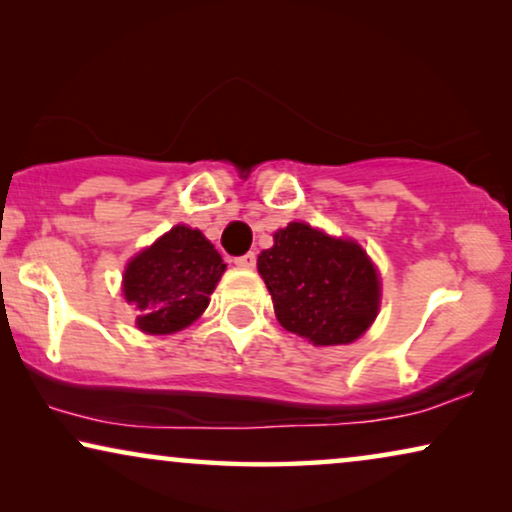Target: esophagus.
<instances>
[{
  "mask_svg": "<svg viewBox=\"0 0 512 512\" xmlns=\"http://www.w3.org/2000/svg\"><path fill=\"white\" fill-rule=\"evenodd\" d=\"M235 265H240V268H254V265H256V254H254V251H249V254L237 256L235 258Z\"/></svg>",
  "mask_w": 512,
  "mask_h": 512,
  "instance_id": "1",
  "label": "esophagus"
}]
</instances>
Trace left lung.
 Here are the masks:
<instances>
[{"mask_svg": "<svg viewBox=\"0 0 512 512\" xmlns=\"http://www.w3.org/2000/svg\"><path fill=\"white\" fill-rule=\"evenodd\" d=\"M258 272L279 324L319 347L354 342L377 317L380 279L352 240L289 223L258 256Z\"/></svg>", "mask_w": 512, "mask_h": 512, "instance_id": "left-lung-1", "label": "left lung"}]
</instances>
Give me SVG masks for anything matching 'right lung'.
I'll list each match as a JSON object with an SVG mask.
<instances>
[{
	"mask_svg": "<svg viewBox=\"0 0 512 512\" xmlns=\"http://www.w3.org/2000/svg\"><path fill=\"white\" fill-rule=\"evenodd\" d=\"M226 263L200 230L174 226L125 268V300L144 333H177L205 312Z\"/></svg>",
	"mask_w": 512,
	"mask_h": 512,
	"instance_id": "1",
	"label": "right lung"
}]
</instances>
